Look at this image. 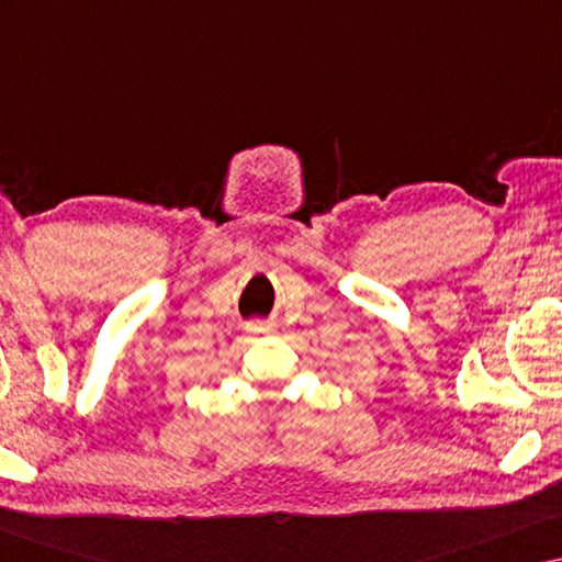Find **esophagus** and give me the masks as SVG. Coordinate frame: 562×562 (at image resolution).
<instances>
[{
  "instance_id": "34e87169",
  "label": "esophagus",
  "mask_w": 562,
  "mask_h": 562,
  "mask_svg": "<svg viewBox=\"0 0 562 562\" xmlns=\"http://www.w3.org/2000/svg\"><path fill=\"white\" fill-rule=\"evenodd\" d=\"M248 329H250V333H263L266 335V333H271V325H250Z\"/></svg>"
}]
</instances>
